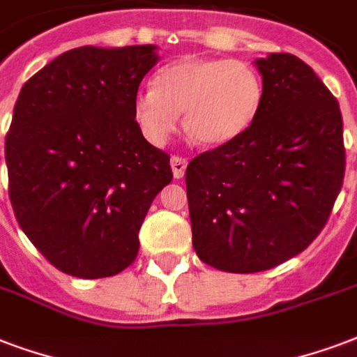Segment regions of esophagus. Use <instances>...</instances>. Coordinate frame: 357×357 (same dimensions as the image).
<instances>
[{"label":"esophagus","mask_w":357,"mask_h":357,"mask_svg":"<svg viewBox=\"0 0 357 357\" xmlns=\"http://www.w3.org/2000/svg\"><path fill=\"white\" fill-rule=\"evenodd\" d=\"M186 165H188V160H186V158H178V156L171 158L173 176H175V178H182V176H184V171H186Z\"/></svg>","instance_id":"34e87169"}]
</instances>
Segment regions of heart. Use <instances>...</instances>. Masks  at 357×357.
Here are the masks:
<instances>
[{
  "instance_id": "obj_1",
  "label": "heart",
  "mask_w": 357,
  "mask_h": 357,
  "mask_svg": "<svg viewBox=\"0 0 357 357\" xmlns=\"http://www.w3.org/2000/svg\"><path fill=\"white\" fill-rule=\"evenodd\" d=\"M264 105V82L243 60L188 56L162 67L154 88L133 99V116L144 137L163 144L178 128L203 146H222L250 130Z\"/></svg>"
}]
</instances>
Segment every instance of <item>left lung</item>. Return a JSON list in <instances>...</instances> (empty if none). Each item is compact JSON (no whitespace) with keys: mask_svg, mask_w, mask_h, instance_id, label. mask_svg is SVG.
Listing matches in <instances>:
<instances>
[{"mask_svg":"<svg viewBox=\"0 0 357 357\" xmlns=\"http://www.w3.org/2000/svg\"><path fill=\"white\" fill-rule=\"evenodd\" d=\"M254 66L264 82L254 126L186 167L194 248L227 273L271 269L305 250L344 178L342 118L326 84L286 52Z\"/></svg>","mask_w":357,"mask_h":357,"instance_id":"8db88e82","label":"left lung"}]
</instances>
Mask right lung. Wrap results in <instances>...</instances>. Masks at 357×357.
Masks as SVG:
<instances>
[{"label": "right lung", "mask_w": 357, "mask_h": 357, "mask_svg": "<svg viewBox=\"0 0 357 357\" xmlns=\"http://www.w3.org/2000/svg\"><path fill=\"white\" fill-rule=\"evenodd\" d=\"M156 45L79 47L37 71L5 139L18 226L50 264L79 278L112 277L135 259L139 229L173 173L133 116Z\"/></svg>", "instance_id": "obj_1"}]
</instances>
